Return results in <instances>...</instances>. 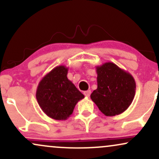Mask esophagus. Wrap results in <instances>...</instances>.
<instances>
[{
  "instance_id": "34e87169",
  "label": "esophagus",
  "mask_w": 159,
  "mask_h": 159,
  "mask_svg": "<svg viewBox=\"0 0 159 159\" xmlns=\"http://www.w3.org/2000/svg\"><path fill=\"white\" fill-rule=\"evenodd\" d=\"M90 93H91L90 90H87V91H84V96H86V97H89V96H90Z\"/></svg>"
}]
</instances>
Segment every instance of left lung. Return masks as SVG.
<instances>
[{"label":"left lung","mask_w":159,"mask_h":159,"mask_svg":"<svg viewBox=\"0 0 159 159\" xmlns=\"http://www.w3.org/2000/svg\"><path fill=\"white\" fill-rule=\"evenodd\" d=\"M97 89L90 95L92 101L107 116L119 115L130 106L136 84L133 76L111 62L96 66Z\"/></svg>","instance_id":"left-lung-1"}]
</instances>
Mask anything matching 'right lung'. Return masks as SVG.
Returning <instances> with one entry per match:
<instances>
[{
    "instance_id": "add662e5",
    "label": "right lung",
    "mask_w": 159,
    "mask_h": 159,
    "mask_svg": "<svg viewBox=\"0 0 159 159\" xmlns=\"http://www.w3.org/2000/svg\"><path fill=\"white\" fill-rule=\"evenodd\" d=\"M68 68L58 66L42 78L36 89L39 107L47 116L65 120L72 114L76 104L84 96L67 78Z\"/></svg>"
}]
</instances>
